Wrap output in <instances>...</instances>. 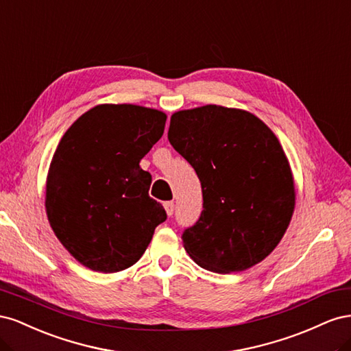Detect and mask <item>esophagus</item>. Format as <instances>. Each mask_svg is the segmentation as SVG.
<instances>
[{"instance_id": "1", "label": "esophagus", "mask_w": 351, "mask_h": 351, "mask_svg": "<svg viewBox=\"0 0 351 351\" xmlns=\"http://www.w3.org/2000/svg\"><path fill=\"white\" fill-rule=\"evenodd\" d=\"M164 208H165V212L168 217H171L174 214V202H165Z\"/></svg>"}]
</instances>
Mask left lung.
<instances>
[{
	"label": "left lung",
	"instance_id": "left-lung-1",
	"mask_svg": "<svg viewBox=\"0 0 351 351\" xmlns=\"http://www.w3.org/2000/svg\"><path fill=\"white\" fill-rule=\"evenodd\" d=\"M168 141L195 168L204 210L183 244L199 267L240 272L278 246L295 205L293 173L269 127L249 111L204 105L171 115Z\"/></svg>",
	"mask_w": 351,
	"mask_h": 351
}]
</instances>
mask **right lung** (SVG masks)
<instances>
[{
	"label": "right lung",
	"instance_id": "add662e5",
	"mask_svg": "<svg viewBox=\"0 0 351 351\" xmlns=\"http://www.w3.org/2000/svg\"><path fill=\"white\" fill-rule=\"evenodd\" d=\"M167 115L133 104H102L61 137L47 176L49 226L71 256L111 274L142 258L165 209L149 196L139 162L161 139Z\"/></svg>",
	"mask_w": 351,
	"mask_h": 351
}]
</instances>
